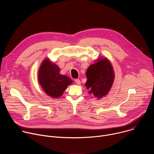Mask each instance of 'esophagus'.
<instances>
[{"instance_id":"34e87169","label":"esophagus","mask_w":154,"mask_h":154,"mask_svg":"<svg viewBox=\"0 0 154 154\" xmlns=\"http://www.w3.org/2000/svg\"><path fill=\"white\" fill-rule=\"evenodd\" d=\"M75 82L77 85H80V84L81 83V82H80V80L79 79H75Z\"/></svg>"}]
</instances>
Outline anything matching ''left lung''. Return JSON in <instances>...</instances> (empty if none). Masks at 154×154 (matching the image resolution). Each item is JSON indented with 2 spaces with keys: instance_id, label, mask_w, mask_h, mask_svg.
<instances>
[{
  "instance_id": "left-lung-1",
  "label": "left lung",
  "mask_w": 154,
  "mask_h": 154,
  "mask_svg": "<svg viewBox=\"0 0 154 154\" xmlns=\"http://www.w3.org/2000/svg\"><path fill=\"white\" fill-rule=\"evenodd\" d=\"M85 86L88 93L99 99L109 93L115 80L112 65L107 58H99L86 72Z\"/></svg>"
}]
</instances>
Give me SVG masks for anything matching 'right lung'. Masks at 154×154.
Here are the masks:
<instances>
[{
  "label": "right lung",
  "instance_id": "add662e5",
  "mask_svg": "<svg viewBox=\"0 0 154 154\" xmlns=\"http://www.w3.org/2000/svg\"><path fill=\"white\" fill-rule=\"evenodd\" d=\"M58 65L49 58L44 60L38 70V82L43 91L52 98L61 96L73 81L68 76L61 75Z\"/></svg>",
  "mask_w": 154,
  "mask_h": 154
}]
</instances>
